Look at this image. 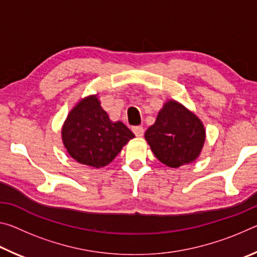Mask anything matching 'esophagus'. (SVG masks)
I'll return each instance as SVG.
<instances>
[{"instance_id":"esophagus-1","label":"esophagus","mask_w":257,"mask_h":257,"mask_svg":"<svg viewBox=\"0 0 257 257\" xmlns=\"http://www.w3.org/2000/svg\"><path fill=\"white\" fill-rule=\"evenodd\" d=\"M133 132L135 135H136V137H143L145 130L144 128L141 127V125H136V127H133Z\"/></svg>"}]
</instances>
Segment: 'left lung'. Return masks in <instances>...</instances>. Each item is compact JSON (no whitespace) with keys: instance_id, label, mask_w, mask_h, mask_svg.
<instances>
[{"instance_id":"1","label":"left lung","mask_w":257,"mask_h":257,"mask_svg":"<svg viewBox=\"0 0 257 257\" xmlns=\"http://www.w3.org/2000/svg\"><path fill=\"white\" fill-rule=\"evenodd\" d=\"M145 139L154 155L170 168H179L197 159L205 141L204 125L194 113L176 101H169L159 112Z\"/></svg>"}]
</instances>
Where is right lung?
I'll return each mask as SVG.
<instances>
[{"label":"right lung","instance_id":"obj_1","mask_svg":"<svg viewBox=\"0 0 257 257\" xmlns=\"http://www.w3.org/2000/svg\"><path fill=\"white\" fill-rule=\"evenodd\" d=\"M135 135L120 121L112 122L97 96L82 99L69 113L62 128L68 153L81 164L105 167Z\"/></svg>","mask_w":257,"mask_h":257}]
</instances>
